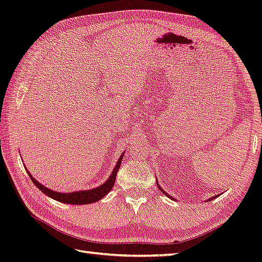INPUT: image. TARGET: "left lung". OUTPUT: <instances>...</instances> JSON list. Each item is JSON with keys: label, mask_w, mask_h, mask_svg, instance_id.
<instances>
[{"label": "left lung", "mask_w": 262, "mask_h": 262, "mask_svg": "<svg viewBox=\"0 0 262 262\" xmlns=\"http://www.w3.org/2000/svg\"><path fill=\"white\" fill-rule=\"evenodd\" d=\"M157 186H158V184H157ZM158 188H160V190H162V191L164 192V194H166V195H168V196L170 198V199H172V196H170L169 194H167V193H166V192L164 191V190H163V189H162V188H161L160 186H158ZM215 198H216V195H215V196H213V198H210V199H209V201H210V200H213V199H215ZM173 200H175V199H173Z\"/></svg>", "instance_id": "1"}]
</instances>
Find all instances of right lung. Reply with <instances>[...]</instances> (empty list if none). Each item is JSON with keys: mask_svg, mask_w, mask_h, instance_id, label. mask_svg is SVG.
Here are the masks:
<instances>
[{"mask_svg": "<svg viewBox=\"0 0 262 262\" xmlns=\"http://www.w3.org/2000/svg\"><path fill=\"white\" fill-rule=\"evenodd\" d=\"M123 154L119 157V160L116 164V167L114 168L112 175L109 176V178L107 179L106 182H104V184L97 188H94L92 190H83V191H75V192H69V193L52 191L51 189L47 188L43 185H41L40 182H38L33 176H31V173L27 169L26 170H27L28 176L35 184V186L38 187V189H40L41 192H43L46 195L52 198V199L57 200L59 202H62V203H68V204H90V203H94V202L102 199V198H104L110 191V190L113 189V187L115 185V181H116L117 172H118L119 168H120V164H121V161L123 158Z\"/></svg>", "mask_w": 262, "mask_h": 262, "instance_id": "obj_1", "label": "right lung"}]
</instances>
